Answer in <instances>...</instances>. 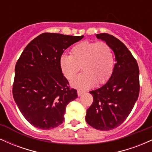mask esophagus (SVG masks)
Segmentation results:
<instances>
[{"label":"esophagus","instance_id":"obj_1","mask_svg":"<svg viewBox=\"0 0 152 152\" xmlns=\"http://www.w3.org/2000/svg\"><path fill=\"white\" fill-rule=\"evenodd\" d=\"M83 93H84V91H83L81 90H78L77 91V94H78V96H81L83 94Z\"/></svg>","mask_w":152,"mask_h":152}]
</instances>
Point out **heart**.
Returning a JSON list of instances; mask_svg holds the SVG:
<instances>
[{
    "mask_svg": "<svg viewBox=\"0 0 152 152\" xmlns=\"http://www.w3.org/2000/svg\"><path fill=\"white\" fill-rule=\"evenodd\" d=\"M59 66L68 80L74 77L81 66L83 72L72 80L71 86L87 89L95 83L102 85L108 81L114 71V56L108 43L85 41L73 46L70 56L62 55Z\"/></svg>",
    "mask_w": 152,
    "mask_h": 152,
    "instance_id": "b5f03b06",
    "label": "heart"
}]
</instances>
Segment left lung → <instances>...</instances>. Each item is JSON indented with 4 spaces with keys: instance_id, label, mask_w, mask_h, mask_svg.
Wrapping results in <instances>:
<instances>
[{
    "instance_id": "8db88e82",
    "label": "left lung",
    "mask_w": 152,
    "mask_h": 152,
    "mask_svg": "<svg viewBox=\"0 0 152 152\" xmlns=\"http://www.w3.org/2000/svg\"><path fill=\"white\" fill-rule=\"evenodd\" d=\"M111 46L116 63L109 80L101 88L91 91L94 101L87 109L86 121L98 130L116 128L133 109L140 90L138 64L126 46L112 35L96 34Z\"/></svg>"
}]
</instances>
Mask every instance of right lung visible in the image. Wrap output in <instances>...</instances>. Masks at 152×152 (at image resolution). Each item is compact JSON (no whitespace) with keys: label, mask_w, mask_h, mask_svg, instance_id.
I'll use <instances>...</instances> for the list:
<instances>
[{"label":"right lung","mask_w":152,"mask_h":152,"mask_svg":"<svg viewBox=\"0 0 152 152\" xmlns=\"http://www.w3.org/2000/svg\"><path fill=\"white\" fill-rule=\"evenodd\" d=\"M44 33L31 41L15 64L13 96L23 116L41 129L58 126L64 120L66 107L77 98L59 66L66 48L82 39Z\"/></svg>","instance_id":"1"}]
</instances>
